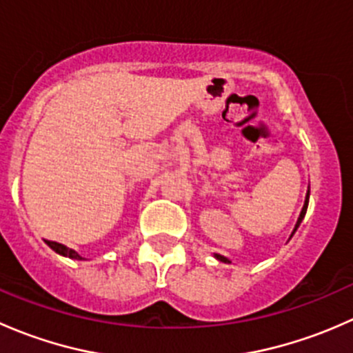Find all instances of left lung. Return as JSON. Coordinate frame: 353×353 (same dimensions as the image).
Returning a JSON list of instances; mask_svg holds the SVG:
<instances>
[{
    "label": "left lung",
    "mask_w": 353,
    "mask_h": 353,
    "mask_svg": "<svg viewBox=\"0 0 353 353\" xmlns=\"http://www.w3.org/2000/svg\"><path fill=\"white\" fill-rule=\"evenodd\" d=\"M309 193H311V191H309V188H307V193H305V199H304V206H302V210H301V215H299L297 222H295V227H294V230H292L290 237L294 236V234H295V230L299 229V225H301V222H302V220H304V216H305V212H307V205H309ZM213 256H215V258L219 259V261H222V263H230V259H229V258H225V256H222V254H216V252H213Z\"/></svg>",
    "instance_id": "8db88e82"
}]
</instances>
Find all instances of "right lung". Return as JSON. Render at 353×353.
Instances as JSON below:
<instances>
[{"instance_id": "add662e5", "label": "right lung", "mask_w": 353, "mask_h": 353, "mask_svg": "<svg viewBox=\"0 0 353 353\" xmlns=\"http://www.w3.org/2000/svg\"><path fill=\"white\" fill-rule=\"evenodd\" d=\"M46 244H48L49 248H51L52 251H54V252H58V254L65 256V258H70V259H78V261H81V259H85V258H81V256L78 254V252L74 251V249L66 248L65 244L54 243V241H46Z\"/></svg>"}]
</instances>
